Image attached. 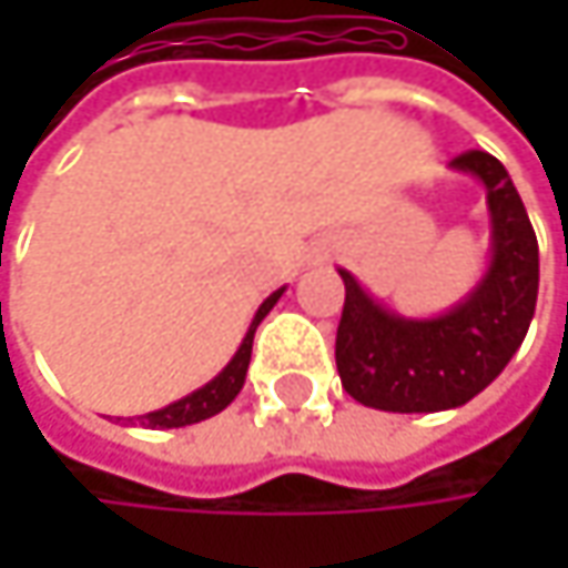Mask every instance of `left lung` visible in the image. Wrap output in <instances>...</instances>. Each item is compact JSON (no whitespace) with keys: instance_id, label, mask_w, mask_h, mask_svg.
I'll return each mask as SVG.
<instances>
[{"instance_id":"obj_1","label":"left lung","mask_w":568,"mask_h":568,"mask_svg":"<svg viewBox=\"0 0 568 568\" xmlns=\"http://www.w3.org/2000/svg\"><path fill=\"white\" fill-rule=\"evenodd\" d=\"M487 186L494 256L477 288L437 318H404L342 273L345 308L335 335L342 388L365 407L434 414L480 395L516 355L536 312L539 246L507 168L487 151L450 161Z\"/></svg>"}]
</instances>
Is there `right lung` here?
<instances>
[{
  "label": "right lung",
  "mask_w": 568,
  "mask_h": 568,
  "mask_svg": "<svg viewBox=\"0 0 568 568\" xmlns=\"http://www.w3.org/2000/svg\"><path fill=\"white\" fill-rule=\"evenodd\" d=\"M285 288H276L263 305H260V312H256V318H253V325H250V332H246V338H243V345L236 348V355L230 358V365L213 378V382H206L203 388H196L193 395L180 397V400H173L168 407H161V410H151V414H144V417H138L144 427H186V424H196V420H206V417H213V414H220L233 397L243 392V382H246V368H250V355H253V335H256V325L270 315V308L280 302V295H283Z\"/></svg>",
  "instance_id": "right-lung-1"
}]
</instances>
